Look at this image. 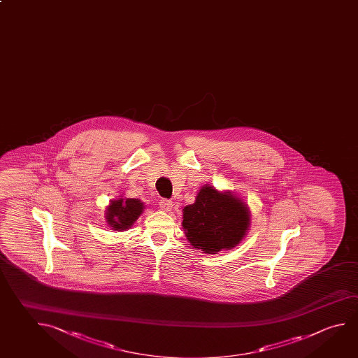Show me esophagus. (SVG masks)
Here are the masks:
<instances>
[{"label":"esophagus","mask_w":358,"mask_h":358,"mask_svg":"<svg viewBox=\"0 0 358 358\" xmlns=\"http://www.w3.org/2000/svg\"><path fill=\"white\" fill-rule=\"evenodd\" d=\"M172 206H173V203H172V201L167 200V199H161L159 200V207L164 210V213H169L172 210Z\"/></svg>","instance_id":"obj_1"}]
</instances>
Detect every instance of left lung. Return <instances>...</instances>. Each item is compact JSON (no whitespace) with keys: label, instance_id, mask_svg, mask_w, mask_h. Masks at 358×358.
<instances>
[{"label":"left lung","instance_id":"8db88e82","mask_svg":"<svg viewBox=\"0 0 358 358\" xmlns=\"http://www.w3.org/2000/svg\"><path fill=\"white\" fill-rule=\"evenodd\" d=\"M250 226L246 203L231 192L213 186L201 187L192 205L183 208L182 227L194 249L205 254L230 250L245 238Z\"/></svg>","mask_w":358,"mask_h":358}]
</instances>
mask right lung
Listing matches in <instances>:
<instances>
[{"mask_svg": "<svg viewBox=\"0 0 358 358\" xmlns=\"http://www.w3.org/2000/svg\"><path fill=\"white\" fill-rule=\"evenodd\" d=\"M145 205L138 199H117L107 207L108 225L117 231L128 230L143 213Z\"/></svg>", "mask_w": 358, "mask_h": 358, "instance_id": "obj_1", "label": "right lung"}]
</instances>
